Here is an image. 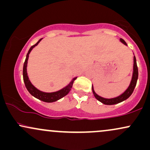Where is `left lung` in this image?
Wrapping results in <instances>:
<instances>
[{
    "label": "left lung",
    "mask_w": 150,
    "mask_h": 150,
    "mask_svg": "<svg viewBox=\"0 0 150 150\" xmlns=\"http://www.w3.org/2000/svg\"><path fill=\"white\" fill-rule=\"evenodd\" d=\"M120 42L123 43V44H125V46H127L126 42L123 40V39H120ZM137 78H138V69H137V63H136V58L135 56H134L133 57V70H132V79L131 81H130V83L128 87L126 89V90L125 91L123 94H121L120 95L118 96V97H114V98H110V99H106V98H104L101 96L98 95L97 93L94 91V87H93L92 85V92L93 94H94V97H95L96 99H97L98 101H99L100 102L102 103V104H106V105H113L118 104V103L122 102V101L126 100L128 98L130 97V96L131 95L133 92L134 89H135L136 84H137Z\"/></svg>",
    "instance_id": "8db88e82"
}]
</instances>
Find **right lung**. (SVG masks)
<instances>
[{
	"instance_id": "1",
	"label": "right lung",
	"mask_w": 150,
	"mask_h": 150,
	"mask_svg": "<svg viewBox=\"0 0 150 150\" xmlns=\"http://www.w3.org/2000/svg\"><path fill=\"white\" fill-rule=\"evenodd\" d=\"M42 39H39L37 44H34V46H32L30 49V50H29L28 53H27V56H26L25 61V63H24V65H23V80H24V82H25L26 88H27V90H28V92H30L33 97L37 98L38 99H39V100L44 101V102H48V103L54 102V101L59 100L60 99H61V98L65 97V95H67V94L69 93L70 89L72 88V87H73V84L74 81L76 80L77 77L73 78V80L70 81V83L67 86H65V87H63V88L60 89V90L56 91V92H42V91L38 89L37 87H35L33 85H32V82H31V81L30 80V79H29L28 75H27V61H28L29 55H30V53L31 51H32V50L36 46L38 45V44L42 41Z\"/></svg>"
}]
</instances>
